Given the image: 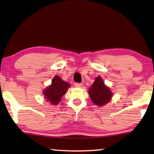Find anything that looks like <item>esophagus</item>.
I'll list each match as a JSON object with an SVG mask.
<instances>
[{
	"instance_id": "obj_1",
	"label": "esophagus",
	"mask_w": 154,
	"mask_h": 154,
	"mask_svg": "<svg viewBox=\"0 0 154 154\" xmlns=\"http://www.w3.org/2000/svg\"><path fill=\"white\" fill-rule=\"evenodd\" d=\"M75 85L76 86L77 88H82V83H75Z\"/></svg>"
}]
</instances>
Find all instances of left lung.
Instances as JSON below:
<instances>
[{
	"mask_svg": "<svg viewBox=\"0 0 154 154\" xmlns=\"http://www.w3.org/2000/svg\"><path fill=\"white\" fill-rule=\"evenodd\" d=\"M89 95L93 103L97 106H103L111 100L112 92L106 86L100 77H97L89 89Z\"/></svg>",
	"mask_w": 154,
	"mask_h": 154,
	"instance_id": "obj_1",
	"label": "left lung"
}]
</instances>
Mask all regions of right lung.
I'll return each instance as SVG.
<instances>
[{
	"mask_svg": "<svg viewBox=\"0 0 154 154\" xmlns=\"http://www.w3.org/2000/svg\"><path fill=\"white\" fill-rule=\"evenodd\" d=\"M70 87L69 83L65 82L60 77L56 75L54 77L51 84L43 92L45 98L52 105H57L61 100L62 96L66 92Z\"/></svg>",
	"mask_w": 154,
	"mask_h": 154,
	"instance_id": "obj_1",
	"label": "right lung"
}]
</instances>
